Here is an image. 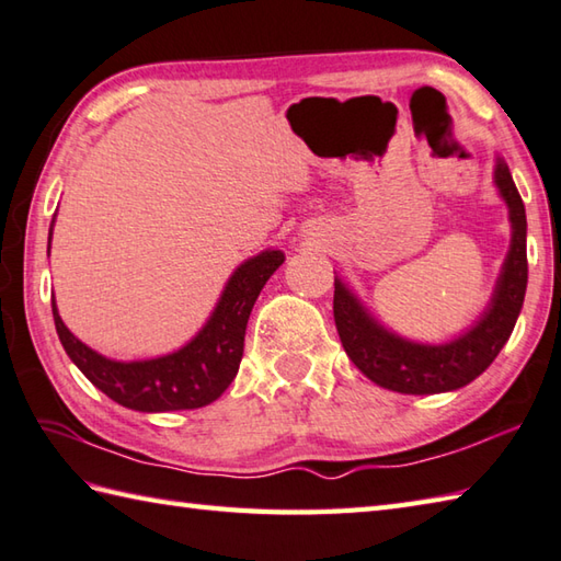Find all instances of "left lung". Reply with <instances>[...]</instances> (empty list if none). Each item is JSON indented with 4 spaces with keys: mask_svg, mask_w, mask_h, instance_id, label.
<instances>
[{
    "mask_svg": "<svg viewBox=\"0 0 561 561\" xmlns=\"http://www.w3.org/2000/svg\"><path fill=\"white\" fill-rule=\"evenodd\" d=\"M493 184L508 206L511 248L489 306L462 335L431 345L393 333L367 311V306L343 279L335 277L333 316L340 343L362 375L379 387L413 393V397L462 389L474 381L508 343L523 309L525 287H528V252H525L528 221H525L523 199L503 158H496Z\"/></svg>",
    "mask_w": 561,
    "mask_h": 561,
    "instance_id": "left-lung-1",
    "label": "left lung"
}]
</instances>
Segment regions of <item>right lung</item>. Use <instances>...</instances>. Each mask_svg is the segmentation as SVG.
<instances>
[{
  "instance_id": "obj_1",
  "label": "right lung",
  "mask_w": 561,
  "mask_h": 561,
  "mask_svg": "<svg viewBox=\"0 0 561 561\" xmlns=\"http://www.w3.org/2000/svg\"><path fill=\"white\" fill-rule=\"evenodd\" d=\"M55 224V216H53ZM53 224L48 230V255ZM284 262L282 250H262L230 274L226 287L218 296L208 321L202 325L190 343L174 353L118 362L99 355L77 340L70 328L62 323L53 296V321L65 353L77 369L90 379L108 399L140 413L192 411L214 403L236 379L240 359H243L245 328L252 306L267 279Z\"/></svg>"
}]
</instances>
